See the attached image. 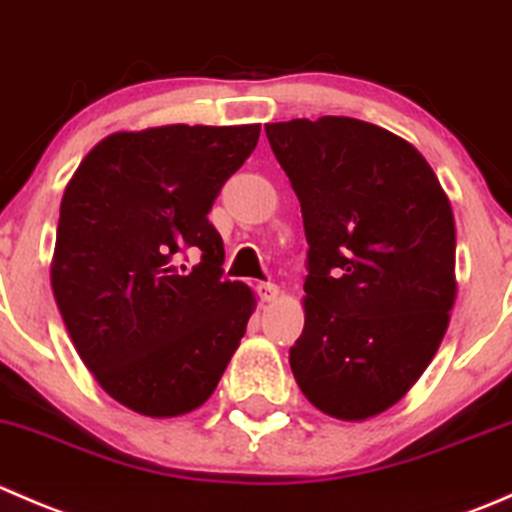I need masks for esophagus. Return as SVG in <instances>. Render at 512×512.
Returning <instances> with one entry per match:
<instances>
[{
  "label": "esophagus",
  "mask_w": 512,
  "mask_h": 512,
  "mask_svg": "<svg viewBox=\"0 0 512 512\" xmlns=\"http://www.w3.org/2000/svg\"><path fill=\"white\" fill-rule=\"evenodd\" d=\"M257 297L262 299V302H272V299L280 297V287L275 285V282H257Z\"/></svg>",
  "instance_id": "esophagus-1"
}]
</instances>
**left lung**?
Wrapping results in <instances>:
<instances>
[{"instance_id": "left-lung-1", "label": "left lung", "mask_w": 512, "mask_h": 512, "mask_svg": "<svg viewBox=\"0 0 512 512\" xmlns=\"http://www.w3.org/2000/svg\"><path fill=\"white\" fill-rule=\"evenodd\" d=\"M307 235L304 329L289 366L342 421L391 409L431 364L456 299L453 210L426 158L347 116L267 123Z\"/></svg>"}]
</instances>
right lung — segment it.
Wrapping results in <instances>:
<instances>
[{
    "instance_id": "obj_1",
    "label": "right lung",
    "mask_w": 512,
    "mask_h": 512,
    "mask_svg": "<svg viewBox=\"0 0 512 512\" xmlns=\"http://www.w3.org/2000/svg\"><path fill=\"white\" fill-rule=\"evenodd\" d=\"M257 138V123L111 133L66 185L54 299L86 369L136 414L203 406L240 347L255 294L223 277L208 213Z\"/></svg>"
}]
</instances>
